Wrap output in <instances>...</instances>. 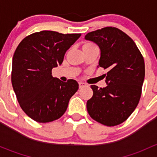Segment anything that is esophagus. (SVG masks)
Wrapping results in <instances>:
<instances>
[{"label": "esophagus", "mask_w": 157, "mask_h": 157, "mask_svg": "<svg viewBox=\"0 0 157 157\" xmlns=\"http://www.w3.org/2000/svg\"><path fill=\"white\" fill-rule=\"evenodd\" d=\"M84 86H86V84H85L84 83H82V82H80V83H79V88L82 89L83 87H84Z\"/></svg>", "instance_id": "esophagus-1"}]
</instances>
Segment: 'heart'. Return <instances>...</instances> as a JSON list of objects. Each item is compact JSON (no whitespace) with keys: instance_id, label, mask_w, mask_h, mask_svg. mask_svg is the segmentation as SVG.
Instances as JSON below:
<instances>
[{"instance_id":"b5f03b06","label":"heart","mask_w":157,"mask_h":157,"mask_svg":"<svg viewBox=\"0 0 157 157\" xmlns=\"http://www.w3.org/2000/svg\"><path fill=\"white\" fill-rule=\"evenodd\" d=\"M92 45V44H86L85 45Z\"/></svg>"}]
</instances>
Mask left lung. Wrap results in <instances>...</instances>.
<instances>
[{"mask_svg": "<svg viewBox=\"0 0 157 157\" xmlns=\"http://www.w3.org/2000/svg\"><path fill=\"white\" fill-rule=\"evenodd\" d=\"M85 39L100 48L98 67L107 69V86L91 85L93 95L86 102L89 115L106 126H115L128 119L137 107L144 80V60L136 44L115 27L89 33Z\"/></svg>", "mask_w": 157, "mask_h": 157, "instance_id": "8db88e82", "label": "left lung"}]
</instances>
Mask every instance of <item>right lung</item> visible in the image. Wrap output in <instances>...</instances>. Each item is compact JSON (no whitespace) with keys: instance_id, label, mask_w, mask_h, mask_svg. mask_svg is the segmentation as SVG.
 Listing matches in <instances>:
<instances>
[{"instance_id":"obj_1","label":"right lung","mask_w":157,"mask_h":157,"mask_svg":"<svg viewBox=\"0 0 157 157\" xmlns=\"http://www.w3.org/2000/svg\"><path fill=\"white\" fill-rule=\"evenodd\" d=\"M80 36L44 30L26 36L16 49L12 86L20 107L34 121L46 123L61 118L78 90L76 80L61 81L52 77V70L62 64L67 49Z\"/></svg>"}]
</instances>
